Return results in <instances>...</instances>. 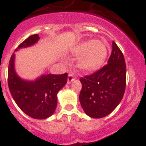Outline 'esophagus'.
<instances>
[{"label": "esophagus", "mask_w": 146, "mask_h": 146, "mask_svg": "<svg viewBox=\"0 0 146 146\" xmlns=\"http://www.w3.org/2000/svg\"><path fill=\"white\" fill-rule=\"evenodd\" d=\"M74 79H75V76L73 75V73H70L69 75H68V78H67V83L70 84Z\"/></svg>", "instance_id": "obj_1"}]
</instances>
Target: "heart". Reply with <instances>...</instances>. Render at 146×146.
I'll return each mask as SVG.
<instances>
[{
	"mask_svg": "<svg viewBox=\"0 0 146 146\" xmlns=\"http://www.w3.org/2000/svg\"><path fill=\"white\" fill-rule=\"evenodd\" d=\"M73 52L80 55L79 66L85 70H95L106 60L108 49L106 44L100 40H88L76 46Z\"/></svg>",
	"mask_w": 146,
	"mask_h": 146,
	"instance_id": "b5f03b06",
	"label": "heart"
}]
</instances>
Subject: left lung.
Instances as JSON below:
<instances>
[{
    "instance_id": "1",
    "label": "left lung",
    "mask_w": 146,
    "mask_h": 146,
    "mask_svg": "<svg viewBox=\"0 0 146 146\" xmlns=\"http://www.w3.org/2000/svg\"><path fill=\"white\" fill-rule=\"evenodd\" d=\"M79 101L85 112L94 118L110 114L122 100L126 87V64L115 42L108 64L92 75L80 78Z\"/></svg>"
}]
</instances>
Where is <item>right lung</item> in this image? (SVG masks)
Masks as SVG:
<instances>
[{"label": "right lung", "mask_w": 146, "mask_h": 146, "mask_svg": "<svg viewBox=\"0 0 146 146\" xmlns=\"http://www.w3.org/2000/svg\"><path fill=\"white\" fill-rule=\"evenodd\" d=\"M40 36L31 35L19 45L15 51L36 43ZM15 54L8 66V86L15 104L26 115L35 119H46L54 113L57 106V94L67 82V73L61 75H42L35 81L19 77L14 67Z\"/></svg>", "instance_id": "right-lung-1"}]
</instances>
